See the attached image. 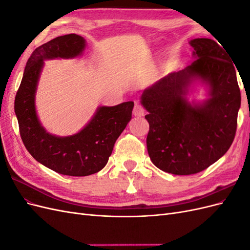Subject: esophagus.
Segmentation results:
<instances>
[{
    "label": "esophagus",
    "instance_id": "esophagus-1",
    "mask_svg": "<svg viewBox=\"0 0 250 250\" xmlns=\"http://www.w3.org/2000/svg\"><path fill=\"white\" fill-rule=\"evenodd\" d=\"M144 112H145V110H144V107L141 104L137 103L134 105V107H133V115L134 116L142 117V116H144Z\"/></svg>",
    "mask_w": 250,
    "mask_h": 250
}]
</instances>
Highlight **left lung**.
<instances>
[{
  "instance_id": "8db88e82",
  "label": "left lung",
  "mask_w": 250,
  "mask_h": 250,
  "mask_svg": "<svg viewBox=\"0 0 250 250\" xmlns=\"http://www.w3.org/2000/svg\"><path fill=\"white\" fill-rule=\"evenodd\" d=\"M190 44L197 59L158 80L141 97L148 111L150 160L174 175L201 172L226 153L236 135L241 105L237 66L229 53L209 39H195ZM194 79L210 86V98L202 104L192 105L185 98Z\"/></svg>"
}]
</instances>
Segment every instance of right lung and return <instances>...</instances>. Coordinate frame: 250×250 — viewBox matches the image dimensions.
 <instances>
[{
    "instance_id": "add662e5",
    "label": "right lung",
    "mask_w": 250,
    "mask_h": 250,
    "mask_svg": "<svg viewBox=\"0 0 250 250\" xmlns=\"http://www.w3.org/2000/svg\"><path fill=\"white\" fill-rule=\"evenodd\" d=\"M85 40L77 34L58 36L36 48L28 59L14 100L22 143L35 160L57 173L87 176L102 170L113 146L131 119L133 102L101 106L81 131L56 137L44 130L35 110V93L44 59L79 56Z\"/></svg>"
}]
</instances>
